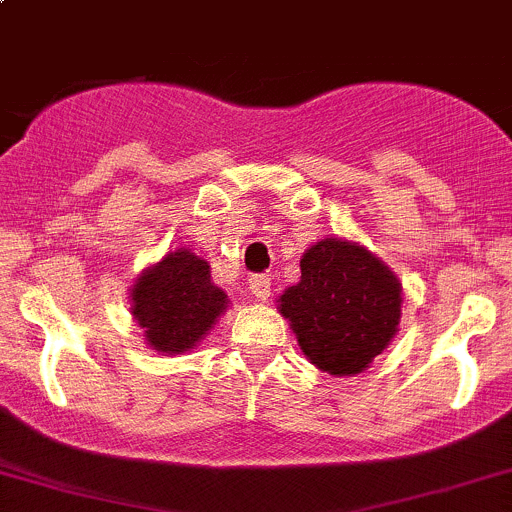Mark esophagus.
<instances>
[{
  "label": "esophagus",
  "mask_w": 512,
  "mask_h": 512,
  "mask_svg": "<svg viewBox=\"0 0 512 512\" xmlns=\"http://www.w3.org/2000/svg\"><path fill=\"white\" fill-rule=\"evenodd\" d=\"M247 289L255 294L257 301H267L269 294H272V277L269 274H252Z\"/></svg>",
  "instance_id": "34e87169"
}]
</instances>
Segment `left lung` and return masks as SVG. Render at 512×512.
<instances>
[{"label": "left lung", "instance_id": "8db88e82", "mask_svg": "<svg viewBox=\"0 0 512 512\" xmlns=\"http://www.w3.org/2000/svg\"><path fill=\"white\" fill-rule=\"evenodd\" d=\"M401 284L379 257L323 238L301 257V282L279 296L303 355L328 374H359L386 350L401 320Z\"/></svg>", "mask_w": 512, "mask_h": 512}]
</instances>
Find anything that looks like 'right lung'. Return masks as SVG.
Segmentation results:
<instances>
[{
  "instance_id": "right-lung-1",
  "label": "right lung",
  "mask_w": 512,
  "mask_h": 512,
  "mask_svg": "<svg viewBox=\"0 0 512 512\" xmlns=\"http://www.w3.org/2000/svg\"><path fill=\"white\" fill-rule=\"evenodd\" d=\"M131 301L148 345L165 355L192 350L228 308L226 291L211 282L209 262L184 247L140 274Z\"/></svg>"
}]
</instances>
